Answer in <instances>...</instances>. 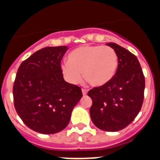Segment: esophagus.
Returning a JSON list of instances; mask_svg holds the SVG:
<instances>
[{
    "instance_id": "obj_1",
    "label": "esophagus",
    "mask_w": 160,
    "mask_h": 160,
    "mask_svg": "<svg viewBox=\"0 0 160 160\" xmlns=\"http://www.w3.org/2000/svg\"><path fill=\"white\" fill-rule=\"evenodd\" d=\"M82 94H83V95H87V93H88V90L85 89V88H82Z\"/></svg>"
}]
</instances>
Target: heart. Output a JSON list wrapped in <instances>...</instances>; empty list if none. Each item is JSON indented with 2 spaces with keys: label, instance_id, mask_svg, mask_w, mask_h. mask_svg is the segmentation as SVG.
Wrapping results in <instances>:
<instances>
[{
  "label": "heart",
  "instance_id": "1",
  "mask_svg": "<svg viewBox=\"0 0 160 160\" xmlns=\"http://www.w3.org/2000/svg\"><path fill=\"white\" fill-rule=\"evenodd\" d=\"M68 62L61 65L65 79L72 85L85 78L93 86H102L112 79L118 69L116 51L102 45H84L74 49L68 55Z\"/></svg>",
  "mask_w": 160,
  "mask_h": 160
}]
</instances>
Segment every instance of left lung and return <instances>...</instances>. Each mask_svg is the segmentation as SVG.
I'll list each match as a JSON object with an SVG mask.
<instances>
[{"label":"left lung","mask_w":160,"mask_h":160,"mask_svg":"<svg viewBox=\"0 0 160 160\" xmlns=\"http://www.w3.org/2000/svg\"><path fill=\"white\" fill-rule=\"evenodd\" d=\"M118 55V65L112 79L89 90L92 99L90 116L98 129H123L135 119L144 99L145 77L136 55L116 43H107Z\"/></svg>","instance_id":"obj_1"}]
</instances>
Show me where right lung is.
Returning <instances> with one entry per match:
<instances>
[{"mask_svg": "<svg viewBox=\"0 0 160 160\" xmlns=\"http://www.w3.org/2000/svg\"><path fill=\"white\" fill-rule=\"evenodd\" d=\"M67 49L44 48L18 69L13 85L14 108L23 122L37 132L55 134L65 129L82 97L80 87L65 82L61 72Z\"/></svg>", "mask_w": 160, "mask_h": 160, "instance_id": "right-lung-1", "label": "right lung"}]
</instances>
